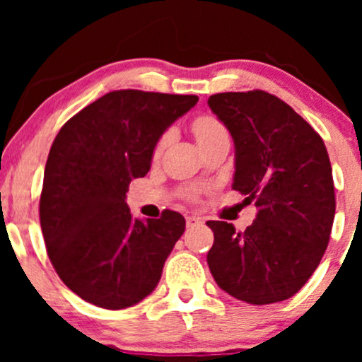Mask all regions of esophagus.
Segmentation results:
<instances>
[{
	"instance_id": "34e87169",
	"label": "esophagus",
	"mask_w": 362,
	"mask_h": 362,
	"mask_svg": "<svg viewBox=\"0 0 362 362\" xmlns=\"http://www.w3.org/2000/svg\"><path fill=\"white\" fill-rule=\"evenodd\" d=\"M185 223H187V228H194L197 226V224H201V219L195 218V216H187Z\"/></svg>"
}]
</instances>
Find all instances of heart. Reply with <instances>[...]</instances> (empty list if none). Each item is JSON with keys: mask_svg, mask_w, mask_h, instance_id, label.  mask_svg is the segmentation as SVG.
Wrapping results in <instances>:
<instances>
[{"mask_svg": "<svg viewBox=\"0 0 362 362\" xmlns=\"http://www.w3.org/2000/svg\"><path fill=\"white\" fill-rule=\"evenodd\" d=\"M192 131L195 134V139H197V143L202 144L204 141L214 138V136L219 134V132H224V127L218 119L213 117V115H201V117H197L192 122ZM167 143H168V134L161 136L156 144V153H160Z\"/></svg>", "mask_w": 362, "mask_h": 362, "instance_id": "obj_1", "label": "heart"}]
</instances>
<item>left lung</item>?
<instances>
[{"label":"left lung","instance_id":"1","mask_svg":"<svg viewBox=\"0 0 362 362\" xmlns=\"http://www.w3.org/2000/svg\"><path fill=\"white\" fill-rule=\"evenodd\" d=\"M207 103L233 138L231 187L259 211L242 233L226 221H207L214 233L209 271L236 300L284 301L306 284L330 240L335 192L327 148L301 115L267 91H226Z\"/></svg>","mask_w":362,"mask_h":362}]
</instances>
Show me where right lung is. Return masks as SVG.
<instances>
[{"label": "right lung", "mask_w": 362, "mask_h": 362, "mask_svg": "<svg viewBox=\"0 0 362 362\" xmlns=\"http://www.w3.org/2000/svg\"><path fill=\"white\" fill-rule=\"evenodd\" d=\"M195 95L117 90L73 115L54 139L40 194V226L61 281L81 300L122 310L151 294L185 219H136L126 204L161 134Z\"/></svg>", "instance_id": "right-lung-1"}]
</instances>
